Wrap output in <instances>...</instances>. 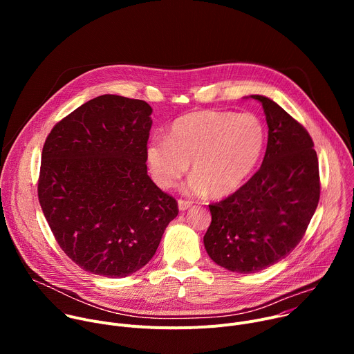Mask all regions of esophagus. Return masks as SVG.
Returning <instances> with one entry per match:
<instances>
[{
	"instance_id": "1",
	"label": "esophagus",
	"mask_w": 354,
	"mask_h": 354,
	"mask_svg": "<svg viewBox=\"0 0 354 354\" xmlns=\"http://www.w3.org/2000/svg\"><path fill=\"white\" fill-rule=\"evenodd\" d=\"M178 206H179V210L180 212H185V210H187L190 206H192V203L190 201H187V200H178Z\"/></svg>"
}]
</instances>
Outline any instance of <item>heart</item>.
I'll return each instance as SVG.
<instances>
[{
	"instance_id": "1",
	"label": "heart",
	"mask_w": 354,
	"mask_h": 354,
	"mask_svg": "<svg viewBox=\"0 0 354 354\" xmlns=\"http://www.w3.org/2000/svg\"><path fill=\"white\" fill-rule=\"evenodd\" d=\"M266 138V127L254 113L200 111L176 119L169 137L151 138L145 156L161 187H172L193 161L194 176L185 192L225 197L254 172Z\"/></svg>"
}]
</instances>
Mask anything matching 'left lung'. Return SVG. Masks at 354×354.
I'll return each instance as SVG.
<instances>
[{
    "label": "left lung",
    "instance_id": "8db88e82",
    "mask_svg": "<svg viewBox=\"0 0 354 354\" xmlns=\"http://www.w3.org/2000/svg\"><path fill=\"white\" fill-rule=\"evenodd\" d=\"M250 97L266 115V154L245 185L209 205L205 235L209 257L236 273H257L286 258L304 236L321 193L317 151L306 127L272 99Z\"/></svg>",
    "mask_w": 354,
    "mask_h": 354
}]
</instances>
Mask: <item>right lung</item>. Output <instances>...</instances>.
Here are the masks:
<instances>
[{"label":"right lung","instance_id":"add662e5","mask_svg":"<svg viewBox=\"0 0 354 354\" xmlns=\"http://www.w3.org/2000/svg\"><path fill=\"white\" fill-rule=\"evenodd\" d=\"M151 113L144 100L100 95L44 141L39 203L64 254L85 272L112 279L137 272L179 213L147 175Z\"/></svg>","mask_w":354,"mask_h":354}]
</instances>
